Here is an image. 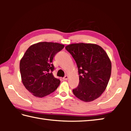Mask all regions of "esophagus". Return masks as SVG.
<instances>
[{
	"label": "esophagus",
	"mask_w": 131,
	"mask_h": 131,
	"mask_svg": "<svg viewBox=\"0 0 131 131\" xmlns=\"http://www.w3.org/2000/svg\"><path fill=\"white\" fill-rule=\"evenodd\" d=\"M69 78V77L68 76H65L64 77H63V80H68Z\"/></svg>",
	"instance_id": "obj_1"
}]
</instances>
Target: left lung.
<instances>
[{
	"instance_id": "8db88e82",
	"label": "left lung",
	"mask_w": 131,
	"mask_h": 131,
	"mask_svg": "<svg viewBox=\"0 0 131 131\" xmlns=\"http://www.w3.org/2000/svg\"><path fill=\"white\" fill-rule=\"evenodd\" d=\"M65 48L78 68L79 84L73 90V94L87 102L97 99L105 91L110 77L112 63L107 54L94 44H72Z\"/></svg>"
}]
</instances>
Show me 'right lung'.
<instances>
[{
  "instance_id": "obj_1",
  "label": "right lung",
  "mask_w": 131,
  "mask_h": 131,
  "mask_svg": "<svg viewBox=\"0 0 131 131\" xmlns=\"http://www.w3.org/2000/svg\"><path fill=\"white\" fill-rule=\"evenodd\" d=\"M63 47L59 43L40 42L30 46L24 55L19 64L22 81L34 96H47L58 87L61 81L52 74V60Z\"/></svg>"
}]
</instances>
